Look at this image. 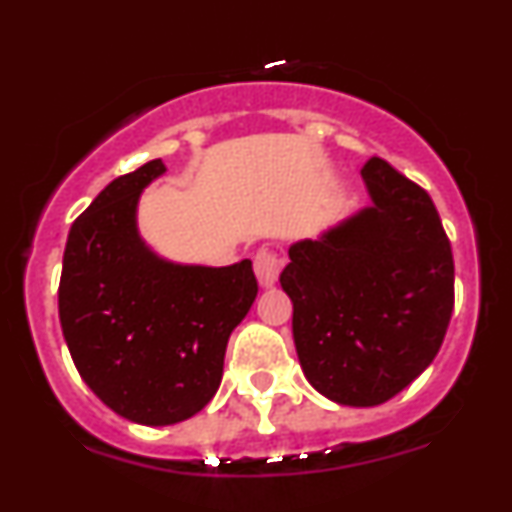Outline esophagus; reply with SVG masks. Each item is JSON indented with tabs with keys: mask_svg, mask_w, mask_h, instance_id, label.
<instances>
[{
	"mask_svg": "<svg viewBox=\"0 0 512 512\" xmlns=\"http://www.w3.org/2000/svg\"><path fill=\"white\" fill-rule=\"evenodd\" d=\"M279 272H281V260L279 255L272 250H260L255 255V274H257V281H260L262 289H269V286L276 284V279H279Z\"/></svg>",
	"mask_w": 512,
	"mask_h": 512,
	"instance_id": "1",
	"label": "esophagus"
}]
</instances>
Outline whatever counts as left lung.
<instances>
[{"instance_id":"left-lung-1","label":"left lung","mask_w":512,"mask_h":512,"mask_svg":"<svg viewBox=\"0 0 512 512\" xmlns=\"http://www.w3.org/2000/svg\"><path fill=\"white\" fill-rule=\"evenodd\" d=\"M361 175L370 207L293 243L279 276L305 378L344 407H375L414 383L455 303L450 240L428 192L378 156Z\"/></svg>"}]
</instances>
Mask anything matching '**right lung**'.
<instances>
[{
    "label": "right lung",
    "mask_w": 512,
    "mask_h": 512,
    "mask_svg": "<svg viewBox=\"0 0 512 512\" xmlns=\"http://www.w3.org/2000/svg\"><path fill=\"white\" fill-rule=\"evenodd\" d=\"M161 158L120 175L72 223L60 322L74 366L105 407L142 426L190 419L216 395L223 356L257 296L252 262L175 264L137 231Z\"/></svg>",
    "instance_id": "1"
}]
</instances>
